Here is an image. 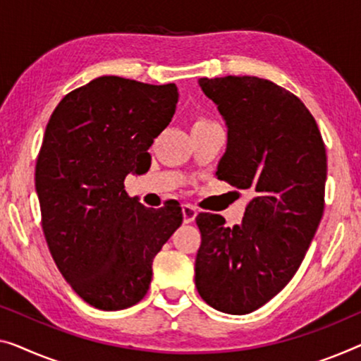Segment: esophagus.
<instances>
[{
    "instance_id": "1",
    "label": "esophagus",
    "mask_w": 361,
    "mask_h": 361,
    "mask_svg": "<svg viewBox=\"0 0 361 361\" xmlns=\"http://www.w3.org/2000/svg\"><path fill=\"white\" fill-rule=\"evenodd\" d=\"M181 211H183V220H185V224L195 222V219H196V215H197V211H196L195 207L190 206V204H183Z\"/></svg>"
}]
</instances>
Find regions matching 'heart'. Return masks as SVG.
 I'll use <instances>...</instances> for the list:
<instances>
[{
	"mask_svg": "<svg viewBox=\"0 0 361 361\" xmlns=\"http://www.w3.org/2000/svg\"><path fill=\"white\" fill-rule=\"evenodd\" d=\"M197 123H201V121H197Z\"/></svg>",
	"mask_w": 361,
	"mask_h": 361,
	"instance_id": "b5f03b06",
	"label": "heart"
}]
</instances>
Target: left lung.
<instances>
[{
    "label": "left lung",
    "mask_w": 361,
    "mask_h": 361,
    "mask_svg": "<svg viewBox=\"0 0 361 361\" xmlns=\"http://www.w3.org/2000/svg\"><path fill=\"white\" fill-rule=\"evenodd\" d=\"M227 125L217 178L248 190L240 225L196 217L201 232L195 281L201 298L248 314L276 297L303 261L324 212L326 147L297 95L256 76L199 79Z\"/></svg>",
    "instance_id": "8db88e82"
}]
</instances>
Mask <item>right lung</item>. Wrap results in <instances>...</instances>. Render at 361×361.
<instances>
[{"label":"right lung","mask_w":361,"mask_h":361,"mask_svg":"<svg viewBox=\"0 0 361 361\" xmlns=\"http://www.w3.org/2000/svg\"><path fill=\"white\" fill-rule=\"evenodd\" d=\"M176 102L175 84L102 76L64 95L47 125L35 165L42 228L63 277L94 308L141 301L155 255L183 222L176 204L147 209L125 191Z\"/></svg>","instance_id":"1"}]
</instances>
